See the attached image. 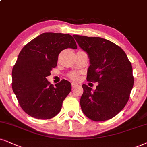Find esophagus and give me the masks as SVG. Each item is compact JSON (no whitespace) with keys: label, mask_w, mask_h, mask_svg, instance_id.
I'll return each mask as SVG.
<instances>
[{"label":"esophagus","mask_w":147,"mask_h":147,"mask_svg":"<svg viewBox=\"0 0 147 147\" xmlns=\"http://www.w3.org/2000/svg\"><path fill=\"white\" fill-rule=\"evenodd\" d=\"M78 86L77 84H76V83H71V86H72V90H74L75 87H76Z\"/></svg>","instance_id":"34e87169"}]
</instances>
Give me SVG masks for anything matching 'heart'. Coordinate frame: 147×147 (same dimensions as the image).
<instances>
[{"label": "heart", "instance_id": "b5f03b06", "mask_svg": "<svg viewBox=\"0 0 147 147\" xmlns=\"http://www.w3.org/2000/svg\"><path fill=\"white\" fill-rule=\"evenodd\" d=\"M70 78L71 79L74 80H78L79 79V75L76 73H73L71 74H70Z\"/></svg>", "mask_w": 147, "mask_h": 147}]
</instances>
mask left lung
<instances>
[{"label": "left lung", "mask_w": 147, "mask_h": 147, "mask_svg": "<svg viewBox=\"0 0 147 147\" xmlns=\"http://www.w3.org/2000/svg\"><path fill=\"white\" fill-rule=\"evenodd\" d=\"M73 37L89 58L87 81L98 83L94 90L82 85L80 103L83 113L95 121L112 119L129 100L134 82L131 63L123 49L112 41L101 37Z\"/></svg>", "instance_id": "8db88e82"}]
</instances>
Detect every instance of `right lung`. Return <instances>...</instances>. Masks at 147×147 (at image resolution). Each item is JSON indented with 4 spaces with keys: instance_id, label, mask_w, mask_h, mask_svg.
I'll return each mask as SVG.
<instances>
[{
    "instance_id": "right-lung-1",
    "label": "right lung",
    "mask_w": 147,
    "mask_h": 147,
    "mask_svg": "<svg viewBox=\"0 0 147 147\" xmlns=\"http://www.w3.org/2000/svg\"><path fill=\"white\" fill-rule=\"evenodd\" d=\"M76 49L69 34L44 32L22 49L12 70V88L20 106L30 117L49 119L61 111L71 84L62 80L55 87L47 80L57 67L60 52Z\"/></svg>"
}]
</instances>
